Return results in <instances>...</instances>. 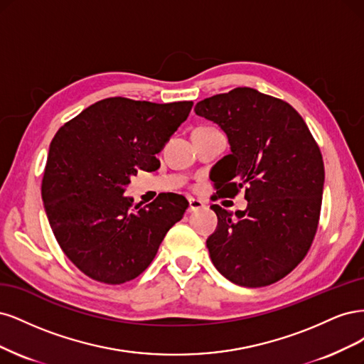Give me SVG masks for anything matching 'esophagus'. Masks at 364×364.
Here are the masks:
<instances>
[{"label":"esophagus","instance_id":"esophagus-1","mask_svg":"<svg viewBox=\"0 0 364 364\" xmlns=\"http://www.w3.org/2000/svg\"><path fill=\"white\" fill-rule=\"evenodd\" d=\"M204 207V203L199 201V199H195V198H191L189 199V208H187V212H196V210H201Z\"/></svg>","mask_w":364,"mask_h":364}]
</instances>
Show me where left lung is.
<instances>
[{
  "label": "left lung",
  "mask_w": 364,
  "mask_h": 364,
  "mask_svg": "<svg viewBox=\"0 0 364 364\" xmlns=\"http://www.w3.org/2000/svg\"><path fill=\"white\" fill-rule=\"evenodd\" d=\"M195 113L228 137L231 154L215 166L218 196L243 189L248 201L236 213L212 205L218 227L207 239L210 259L237 286L277 283L306 257L318 230L321 149L290 104L251 87L199 101Z\"/></svg>",
  "instance_id": "8db88e82"
}]
</instances>
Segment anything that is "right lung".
<instances>
[{"mask_svg":"<svg viewBox=\"0 0 364 364\" xmlns=\"http://www.w3.org/2000/svg\"><path fill=\"white\" fill-rule=\"evenodd\" d=\"M192 105L105 98L55 133L42 181L45 212L68 259L92 279L122 284L139 277L189 207L175 193L140 207L124 192L139 169L160 168L156 154Z\"/></svg>","mask_w":364,"mask_h":364,"instance_id":"1","label":"right lung"}]
</instances>
